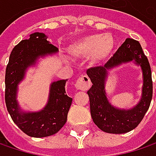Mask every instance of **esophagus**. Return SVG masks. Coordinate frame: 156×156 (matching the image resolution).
<instances>
[{"instance_id":"esophagus-1","label":"esophagus","mask_w":156,"mask_h":156,"mask_svg":"<svg viewBox=\"0 0 156 156\" xmlns=\"http://www.w3.org/2000/svg\"><path fill=\"white\" fill-rule=\"evenodd\" d=\"M75 87L78 90L86 91L91 87V81L87 76H81L75 84Z\"/></svg>"}]
</instances>
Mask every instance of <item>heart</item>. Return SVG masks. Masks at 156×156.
I'll list each match as a JSON object with an SVG mask.
<instances>
[{"label":"heart","instance_id":"obj_1","mask_svg":"<svg viewBox=\"0 0 156 156\" xmlns=\"http://www.w3.org/2000/svg\"><path fill=\"white\" fill-rule=\"evenodd\" d=\"M115 48V40L110 34H91L74 41L69 53L75 59L89 58L91 65H99L108 60Z\"/></svg>","mask_w":156,"mask_h":156}]
</instances>
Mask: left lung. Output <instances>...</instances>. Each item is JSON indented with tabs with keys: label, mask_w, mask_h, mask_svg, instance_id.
I'll list each match as a JSON object with an SVG mask.
<instances>
[{
	"label": "left lung",
	"mask_w": 156,
	"mask_h": 156,
	"mask_svg": "<svg viewBox=\"0 0 156 156\" xmlns=\"http://www.w3.org/2000/svg\"><path fill=\"white\" fill-rule=\"evenodd\" d=\"M132 60L140 66L143 72L142 97L140 103L133 109H116L109 103L105 94V85L107 72L122 63ZM87 74L92 82L87 95L91 117L96 126L110 134H124L135 129L147 112L153 97L151 68L140 43L136 40L126 39L105 66L88 69Z\"/></svg>",
	"instance_id": "left-lung-1"
}]
</instances>
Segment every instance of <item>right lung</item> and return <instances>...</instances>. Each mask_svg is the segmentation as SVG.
Masks as SVG:
<instances>
[{
  "label": "right lung",
  "mask_w": 156,
  "mask_h": 156,
  "mask_svg": "<svg viewBox=\"0 0 156 156\" xmlns=\"http://www.w3.org/2000/svg\"><path fill=\"white\" fill-rule=\"evenodd\" d=\"M58 51L41 32L30 34V39L21 41L13 48L5 72V103L12 119L26 135L32 137H46L58 133L67 122L72 98L66 94L67 79L50 85L48 101L39 112H23L19 107L17 90L29 67L35 65L38 58Z\"/></svg>",
  "instance_id": "1"
}]
</instances>
